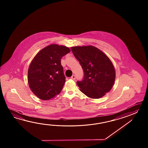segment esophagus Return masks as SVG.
<instances>
[{
	"mask_svg": "<svg viewBox=\"0 0 148 148\" xmlns=\"http://www.w3.org/2000/svg\"><path fill=\"white\" fill-rule=\"evenodd\" d=\"M71 79H73V80H75V75H73L71 77Z\"/></svg>",
	"mask_w": 148,
	"mask_h": 148,
	"instance_id": "obj_1",
	"label": "esophagus"
}]
</instances>
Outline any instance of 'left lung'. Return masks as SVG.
<instances>
[{
	"label": "left lung",
	"instance_id": "8db88e82",
	"mask_svg": "<svg viewBox=\"0 0 148 148\" xmlns=\"http://www.w3.org/2000/svg\"><path fill=\"white\" fill-rule=\"evenodd\" d=\"M84 73L82 82L77 84L88 97L98 99L110 91L115 80V70L110 58L94 46L71 47Z\"/></svg>",
	"mask_w": 148,
	"mask_h": 148
}]
</instances>
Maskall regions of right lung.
Wrapping results in <instances>:
<instances>
[{
	"mask_svg": "<svg viewBox=\"0 0 148 148\" xmlns=\"http://www.w3.org/2000/svg\"><path fill=\"white\" fill-rule=\"evenodd\" d=\"M70 52L69 47L52 44L35 56L28 70V83L32 91L42 100L59 94L66 82L61 59Z\"/></svg>",
	"mask_w": 148,
	"mask_h": 148,
	"instance_id": "add662e5",
	"label": "right lung"
}]
</instances>
